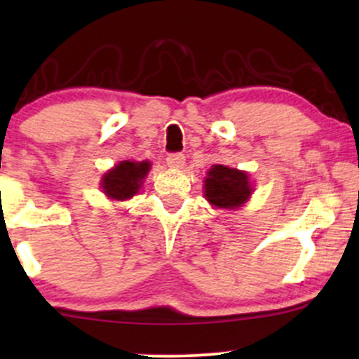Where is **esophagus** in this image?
Wrapping results in <instances>:
<instances>
[{
	"label": "esophagus",
	"instance_id": "1",
	"mask_svg": "<svg viewBox=\"0 0 359 359\" xmlns=\"http://www.w3.org/2000/svg\"><path fill=\"white\" fill-rule=\"evenodd\" d=\"M185 163V156L182 154H170L167 156V165L172 168H182Z\"/></svg>",
	"mask_w": 359,
	"mask_h": 359
}]
</instances>
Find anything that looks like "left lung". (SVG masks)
Returning <instances> with one entry per match:
<instances>
[{
    "label": "left lung",
    "instance_id": "obj_1",
    "mask_svg": "<svg viewBox=\"0 0 359 359\" xmlns=\"http://www.w3.org/2000/svg\"><path fill=\"white\" fill-rule=\"evenodd\" d=\"M253 185L246 172L214 165L204 180V196L214 208L238 209L250 199Z\"/></svg>",
    "mask_w": 359,
    "mask_h": 359
}]
</instances>
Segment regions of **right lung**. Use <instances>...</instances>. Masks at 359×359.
I'll return each instance as SVG.
<instances>
[{"label":"right lung","instance_id":"obj_1","mask_svg":"<svg viewBox=\"0 0 359 359\" xmlns=\"http://www.w3.org/2000/svg\"><path fill=\"white\" fill-rule=\"evenodd\" d=\"M150 167L151 163L147 160H143V162H130V160L119 162L118 165H114L102 175V192L113 201L131 199L135 194H138Z\"/></svg>","mask_w":359,"mask_h":359}]
</instances>
